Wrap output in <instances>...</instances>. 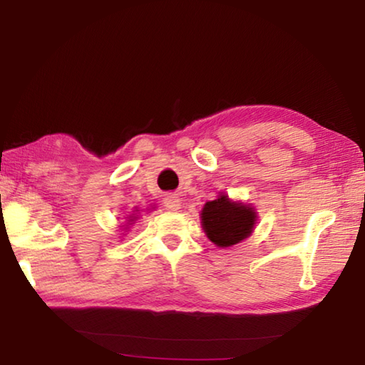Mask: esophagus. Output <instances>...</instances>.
<instances>
[{
	"instance_id": "esophagus-1",
	"label": "esophagus",
	"mask_w": 365,
	"mask_h": 365,
	"mask_svg": "<svg viewBox=\"0 0 365 365\" xmlns=\"http://www.w3.org/2000/svg\"><path fill=\"white\" fill-rule=\"evenodd\" d=\"M164 206L170 209V211H178V209H180V206H182L180 197H178L175 193L168 195L164 197Z\"/></svg>"
}]
</instances>
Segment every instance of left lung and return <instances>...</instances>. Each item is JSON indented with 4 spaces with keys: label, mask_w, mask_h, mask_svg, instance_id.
I'll use <instances>...</instances> for the list:
<instances>
[{
    "label": "left lung",
    "mask_w": 365,
    "mask_h": 365,
    "mask_svg": "<svg viewBox=\"0 0 365 365\" xmlns=\"http://www.w3.org/2000/svg\"><path fill=\"white\" fill-rule=\"evenodd\" d=\"M200 215L206 237L219 248L242 243L251 237L257 222L255 206L233 201L225 193H219L214 201H207Z\"/></svg>",
    "instance_id": "1"
}]
</instances>
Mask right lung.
I'll return each instance as SVG.
<instances>
[{
	"mask_svg": "<svg viewBox=\"0 0 365 365\" xmlns=\"http://www.w3.org/2000/svg\"><path fill=\"white\" fill-rule=\"evenodd\" d=\"M127 220H125V228H128V225H133L135 224V220H138V209H135V211H132V214H128L127 217H125Z\"/></svg>",
	"mask_w": 365,
	"mask_h": 365,
	"instance_id": "1",
	"label": "right lung"
}]
</instances>
